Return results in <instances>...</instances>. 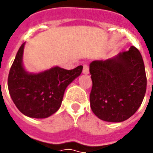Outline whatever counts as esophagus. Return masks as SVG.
Listing matches in <instances>:
<instances>
[{
    "mask_svg": "<svg viewBox=\"0 0 153 153\" xmlns=\"http://www.w3.org/2000/svg\"><path fill=\"white\" fill-rule=\"evenodd\" d=\"M83 74H89V67L88 65H84L83 69Z\"/></svg>",
    "mask_w": 153,
    "mask_h": 153,
    "instance_id": "1",
    "label": "esophagus"
}]
</instances>
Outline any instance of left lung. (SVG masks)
Segmentation results:
<instances>
[{"label":"left lung","mask_w":153,"mask_h":153,"mask_svg":"<svg viewBox=\"0 0 153 153\" xmlns=\"http://www.w3.org/2000/svg\"><path fill=\"white\" fill-rule=\"evenodd\" d=\"M93 88L90 106L93 112L107 122H122L141 106L147 88L143 57L131 46L127 51L89 65Z\"/></svg>","instance_id":"obj_1"}]
</instances>
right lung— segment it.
<instances>
[{
  "instance_id": "add662e5",
  "label": "right lung",
  "mask_w": 153,
  "mask_h": 153,
  "mask_svg": "<svg viewBox=\"0 0 153 153\" xmlns=\"http://www.w3.org/2000/svg\"><path fill=\"white\" fill-rule=\"evenodd\" d=\"M25 45L19 47L10 70L9 93L25 115L47 118L59 110L67 86L81 74L83 66L70 70L55 66L39 73H28L23 65Z\"/></svg>"
}]
</instances>
